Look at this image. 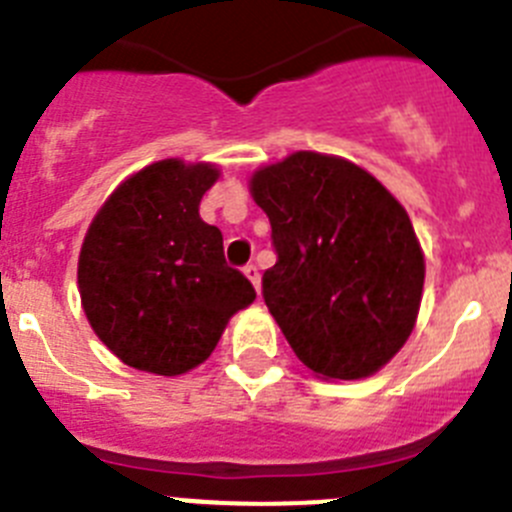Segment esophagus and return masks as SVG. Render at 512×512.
<instances>
[{
	"instance_id": "obj_1",
	"label": "esophagus",
	"mask_w": 512,
	"mask_h": 512,
	"mask_svg": "<svg viewBox=\"0 0 512 512\" xmlns=\"http://www.w3.org/2000/svg\"><path fill=\"white\" fill-rule=\"evenodd\" d=\"M245 275H247V280H250V283H252V288H255L257 293H260L262 278H260V270H257V265H247L245 267Z\"/></svg>"
}]
</instances>
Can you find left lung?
Returning a JSON list of instances; mask_svg holds the SVG:
<instances>
[{
    "instance_id": "8db88e82",
    "label": "left lung",
    "mask_w": 512,
    "mask_h": 512,
    "mask_svg": "<svg viewBox=\"0 0 512 512\" xmlns=\"http://www.w3.org/2000/svg\"><path fill=\"white\" fill-rule=\"evenodd\" d=\"M278 262L262 278L270 315L318 379L374 376L409 341L424 252L407 209L366 169L295 151L252 171Z\"/></svg>"
}]
</instances>
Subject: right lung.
Returning a JSON list of instances; mask_svg holds the SVG:
<instances>
[{
    "mask_svg": "<svg viewBox=\"0 0 512 512\" xmlns=\"http://www.w3.org/2000/svg\"><path fill=\"white\" fill-rule=\"evenodd\" d=\"M222 169L161 159L126 176L95 212L78 257L80 305L126 366L181 376L204 364L234 313L255 300L199 217Z\"/></svg>",
    "mask_w": 512,
    "mask_h": 512,
    "instance_id": "add662e5",
    "label": "right lung"
}]
</instances>
